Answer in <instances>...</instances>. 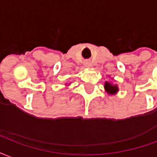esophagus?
Returning <instances> with one entry per match:
<instances>
[{
  "mask_svg": "<svg viewBox=\"0 0 157 157\" xmlns=\"http://www.w3.org/2000/svg\"><path fill=\"white\" fill-rule=\"evenodd\" d=\"M84 65H85V67H90V66H91V63H90V62H85V63H84Z\"/></svg>",
  "mask_w": 157,
  "mask_h": 157,
  "instance_id": "obj_1",
  "label": "esophagus"
}]
</instances>
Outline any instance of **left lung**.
I'll list each match as a JSON object with an SVG mask.
<instances>
[{
    "mask_svg": "<svg viewBox=\"0 0 157 157\" xmlns=\"http://www.w3.org/2000/svg\"><path fill=\"white\" fill-rule=\"evenodd\" d=\"M104 88H105V92L107 93L109 95H115L119 92V87L117 84L112 83L111 82H109V81H105Z\"/></svg>",
    "mask_w": 157,
    "mask_h": 157,
    "instance_id": "obj_1",
    "label": "left lung"
}]
</instances>
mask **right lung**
<instances>
[{
	"label": "right lung",
	"instance_id": "right-lung-1",
	"mask_svg": "<svg viewBox=\"0 0 157 157\" xmlns=\"http://www.w3.org/2000/svg\"><path fill=\"white\" fill-rule=\"evenodd\" d=\"M68 84H69V83H68Z\"/></svg>",
	"mask_w": 157,
	"mask_h": 157
}]
</instances>
